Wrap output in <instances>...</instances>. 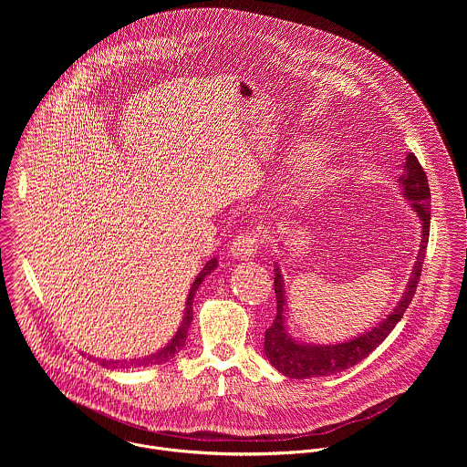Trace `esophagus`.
<instances>
[{
    "label": "esophagus",
    "mask_w": 467,
    "mask_h": 467,
    "mask_svg": "<svg viewBox=\"0 0 467 467\" xmlns=\"http://www.w3.org/2000/svg\"><path fill=\"white\" fill-rule=\"evenodd\" d=\"M259 246H261L259 237L252 232H244V234H239V235L234 237V241L230 243V254L235 259L250 261L257 255Z\"/></svg>",
    "instance_id": "1"
}]
</instances>
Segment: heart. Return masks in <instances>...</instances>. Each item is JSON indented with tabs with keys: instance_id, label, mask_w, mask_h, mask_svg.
I'll list each match as a JSON object with an SVG mask.
<instances>
[{
	"instance_id": "1",
	"label": "heart",
	"mask_w": 467,
	"mask_h": 467,
	"mask_svg": "<svg viewBox=\"0 0 467 467\" xmlns=\"http://www.w3.org/2000/svg\"><path fill=\"white\" fill-rule=\"evenodd\" d=\"M300 150L302 152L309 151L310 154L306 156L300 163V180L306 187L313 189V187H318L320 183H326L331 176V171H329V165H327V160L318 152H311L313 150V145L309 143H304L300 145Z\"/></svg>"
}]
</instances>
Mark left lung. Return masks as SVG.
Segmentation results:
<instances>
[{
  "label": "left lung",
  "instance_id": "8db88e82",
  "mask_svg": "<svg viewBox=\"0 0 467 467\" xmlns=\"http://www.w3.org/2000/svg\"><path fill=\"white\" fill-rule=\"evenodd\" d=\"M402 196L411 202L415 212L422 221V239L420 250L417 254V261L411 271L406 291L400 298L396 309L383 320L378 327L368 333L361 334L350 341H343L337 345H304L296 343L285 333V296H284V282L278 267L275 269V296H276V317L273 324L266 329L265 337V352L269 363L287 378L293 379H309V378H324L336 372H341L348 367H354L363 358H367L376 347H379L392 329L398 326L404 311L408 309L417 284L420 280L422 265L428 248L430 237V185L424 169L420 167L417 156L410 152L404 163V174L400 178Z\"/></svg>",
  "mask_w": 467,
  "mask_h": 467
}]
</instances>
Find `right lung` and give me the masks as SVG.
<instances>
[{"mask_svg":"<svg viewBox=\"0 0 467 467\" xmlns=\"http://www.w3.org/2000/svg\"><path fill=\"white\" fill-rule=\"evenodd\" d=\"M217 266V259H210L204 267L201 269V273H198L191 291H189V296H187V307H185V315H183V322L178 329L176 336L171 339V343L167 347H163L161 350L150 354V356H145V358H134V359H126V361H111V359H99V363L104 367V368H122V367H150V365H160V363H165L169 361L171 358H174L183 347H185V341H187V334H189V327H191V322H192V302H194V295H196V289L200 287L202 278L212 273ZM97 361V359H95Z\"/></svg>","mask_w":467,"mask_h":467,"instance_id":"obj_1","label":"right lung"}]
</instances>
